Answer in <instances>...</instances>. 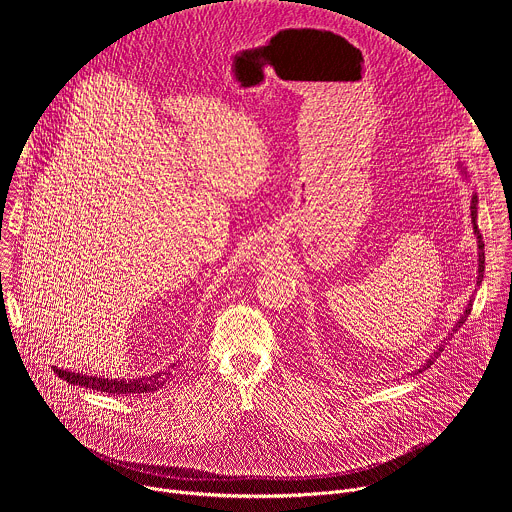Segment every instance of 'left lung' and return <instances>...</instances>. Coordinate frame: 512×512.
Wrapping results in <instances>:
<instances>
[{"mask_svg": "<svg viewBox=\"0 0 512 512\" xmlns=\"http://www.w3.org/2000/svg\"><path fill=\"white\" fill-rule=\"evenodd\" d=\"M476 202H478V200H476V196H474V198H472V204H470V212H472V225H474V235H476V239H478V249H480V255H478V281H476V283L480 285V283H482V277H484V241H482V233H480V229H478V225H476ZM470 306H472V304H468V308H466L464 316L460 318V322L456 324L454 332H456V330H458V328H460V326L466 322V318L470 316V310H472ZM450 336H452V334H450ZM442 350H444V348H437V350L433 352V356L437 358V354H440ZM433 356H431V358H429V360L423 364V369H419V371H425V369H429V367H431V364H433Z\"/></svg>", "mask_w": 512, "mask_h": 512, "instance_id": "left-lung-1", "label": "left lung"}]
</instances>
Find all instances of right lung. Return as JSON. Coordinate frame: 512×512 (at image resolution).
<instances>
[{
	"label": "right lung",
	"instance_id": "obj_1",
	"mask_svg": "<svg viewBox=\"0 0 512 512\" xmlns=\"http://www.w3.org/2000/svg\"><path fill=\"white\" fill-rule=\"evenodd\" d=\"M54 371L68 385H79V387H87V389H93V391H101V393H109V395H125V397L158 391L168 381V377H166L168 373H158V375H152V377L131 379V381H117V379L85 377V375L68 373V371H60V369H54Z\"/></svg>",
	"mask_w": 512,
	"mask_h": 512
}]
</instances>
